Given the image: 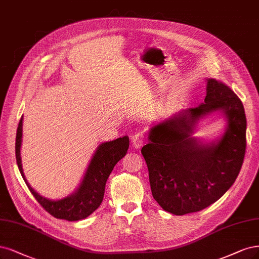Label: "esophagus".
I'll return each instance as SVG.
<instances>
[{
  "label": "esophagus",
  "mask_w": 259,
  "mask_h": 259,
  "mask_svg": "<svg viewBox=\"0 0 259 259\" xmlns=\"http://www.w3.org/2000/svg\"><path fill=\"white\" fill-rule=\"evenodd\" d=\"M145 141V135L142 133H137L133 137V147L139 149Z\"/></svg>",
  "instance_id": "esophagus-1"
}]
</instances>
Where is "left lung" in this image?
<instances>
[{"instance_id": "left-lung-1", "label": "left lung", "mask_w": 259, "mask_h": 259, "mask_svg": "<svg viewBox=\"0 0 259 259\" xmlns=\"http://www.w3.org/2000/svg\"><path fill=\"white\" fill-rule=\"evenodd\" d=\"M204 103L153 126L141 153L153 198L176 215L200 211L224 195L241 170L246 149V118L241 100L224 82L207 80ZM222 110L228 131L217 144L190 137L202 115Z\"/></svg>"}]
</instances>
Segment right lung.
<instances>
[{
    "mask_svg": "<svg viewBox=\"0 0 259 259\" xmlns=\"http://www.w3.org/2000/svg\"><path fill=\"white\" fill-rule=\"evenodd\" d=\"M22 119L18 124L16 135V159L19 171L30 192L40 206L52 217L67 221H79L88 218L101 206L104 198L105 185L113 167L126 154L130 139L127 136L105 142L97 148L88 166L82 182L78 190L70 196L60 200H49L35 192L25 180L22 171L20 147L22 138Z\"/></svg>",
    "mask_w": 259,
    "mask_h": 259,
    "instance_id": "add662e5",
    "label": "right lung"
}]
</instances>
